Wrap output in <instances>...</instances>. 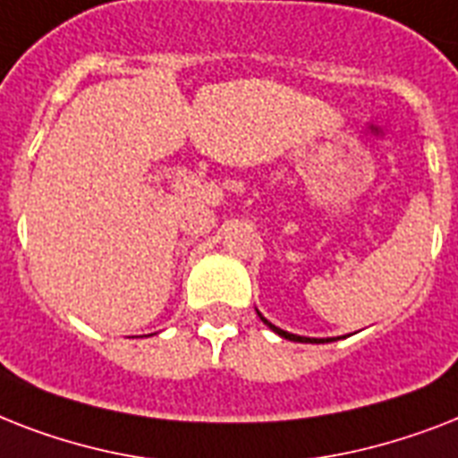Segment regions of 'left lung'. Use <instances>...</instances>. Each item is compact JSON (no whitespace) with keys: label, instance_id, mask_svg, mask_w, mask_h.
Instances as JSON below:
<instances>
[{"label":"left lung","instance_id":"8db88e82","mask_svg":"<svg viewBox=\"0 0 458 458\" xmlns=\"http://www.w3.org/2000/svg\"><path fill=\"white\" fill-rule=\"evenodd\" d=\"M261 320H264L266 326L271 327L273 333H278L280 337H285V340H293V342H327V340H311V337H300V335H293V333H285V330H280V327H276L273 326V323H268V320L264 318V316H261Z\"/></svg>","mask_w":458,"mask_h":458}]
</instances>
